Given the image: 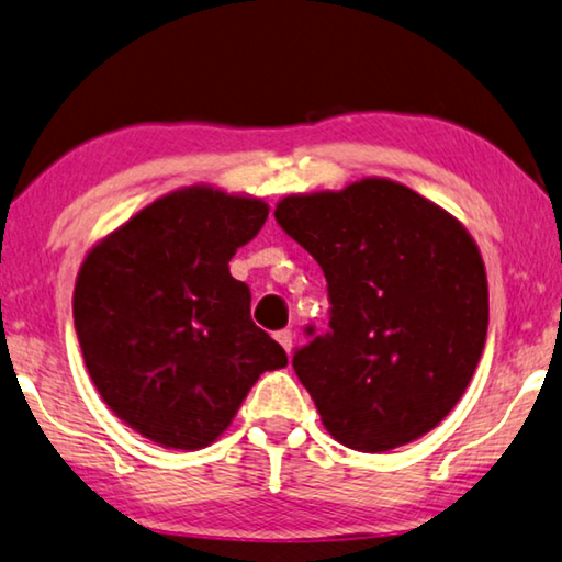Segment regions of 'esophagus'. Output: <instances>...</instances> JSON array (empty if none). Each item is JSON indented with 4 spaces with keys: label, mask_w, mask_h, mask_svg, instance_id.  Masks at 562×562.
<instances>
[{
    "label": "esophagus",
    "mask_w": 562,
    "mask_h": 562,
    "mask_svg": "<svg viewBox=\"0 0 562 562\" xmlns=\"http://www.w3.org/2000/svg\"><path fill=\"white\" fill-rule=\"evenodd\" d=\"M274 339L282 344V349H285V351H288V355H290V351H293V341H295V334H293V331H290V328H282V331H277V334H274Z\"/></svg>",
    "instance_id": "1"
}]
</instances>
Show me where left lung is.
<instances>
[{"mask_svg":"<svg viewBox=\"0 0 562 562\" xmlns=\"http://www.w3.org/2000/svg\"><path fill=\"white\" fill-rule=\"evenodd\" d=\"M274 218L328 282V334L293 357L326 431L372 454L429 434L468 391L488 334L468 228L387 177L288 194Z\"/></svg>","mask_w":562,"mask_h":562,"instance_id":"8db88e82","label":"left lung"}]
</instances>
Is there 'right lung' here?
Masks as SVG:
<instances>
[{
	"instance_id": "add662e5",
	"label": "right lung",
	"mask_w": 562,
	"mask_h": 562,
	"mask_svg": "<svg viewBox=\"0 0 562 562\" xmlns=\"http://www.w3.org/2000/svg\"><path fill=\"white\" fill-rule=\"evenodd\" d=\"M269 205L211 184L179 187L100 238L74 285L89 378L120 422L167 450H203L285 349L254 324L228 261Z\"/></svg>"
}]
</instances>
